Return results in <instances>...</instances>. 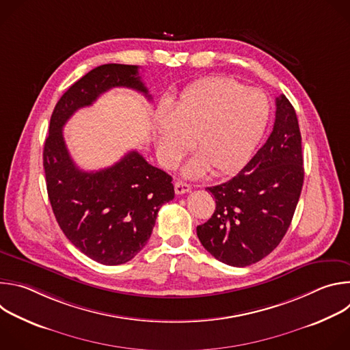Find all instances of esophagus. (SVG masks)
<instances>
[{"label":"esophagus","mask_w":350,"mask_h":350,"mask_svg":"<svg viewBox=\"0 0 350 350\" xmlns=\"http://www.w3.org/2000/svg\"><path fill=\"white\" fill-rule=\"evenodd\" d=\"M174 191L177 195H183V193H187L191 191V185L184 183V181H176L174 183Z\"/></svg>","instance_id":"obj_1"}]
</instances>
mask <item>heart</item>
Returning <instances> with one entry per match:
<instances>
[{"instance_id": "1", "label": "heart", "mask_w": 350, "mask_h": 350, "mask_svg": "<svg viewBox=\"0 0 350 350\" xmlns=\"http://www.w3.org/2000/svg\"><path fill=\"white\" fill-rule=\"evenodd\" d=\"M270 116L267 95L230 77H208L185 90L157 113V151L165 167H174L191 139L198 157L184 167L188 177L231 174L252 157Z\"/></svg>"}]
</instances>
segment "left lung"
I'll return each mask as SVG.
<instances>
[{
  "label": "left lung",
  "mask_w": 350,
  "mask_h": 350,
  "mask_svg": "<svg viewBox=\"0 0 350 350\" xmlns=\"http://www.w3.org/2000/svg\"><path fill=\"white\" fill-rule=\"evenodd\" d=\"M302 137L292 104L275 98V120L265 145L231 180L208 187L212 217L196 227L199 241L219 262L251 266L284 238L304 185Z\"/></svg>",
  "instance_id": "obj_1"
}]
</instances>
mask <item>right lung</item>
Instances as JSON below:
<instances>
[{"label":"right lung","mask_w":350,"mask_h":350,"mask_svg":"<svg viewBox=\"0 0 350 350\" xmlns=\"http://www.w3.org/2000/svg\"><path fill=\"white\" fill-rule=\"evenodd\" d=\"M113 87L133 88L151 99L138 66H98L61 96L42 152L46 192L61 230L80 252L107 266L123 265L141 251L161 206L174 198L172 176L149 165L137 151L98 172H84L70 158L65 123Z\"/></svg>","instance_id":"right-lung-1"}]
</instances>
